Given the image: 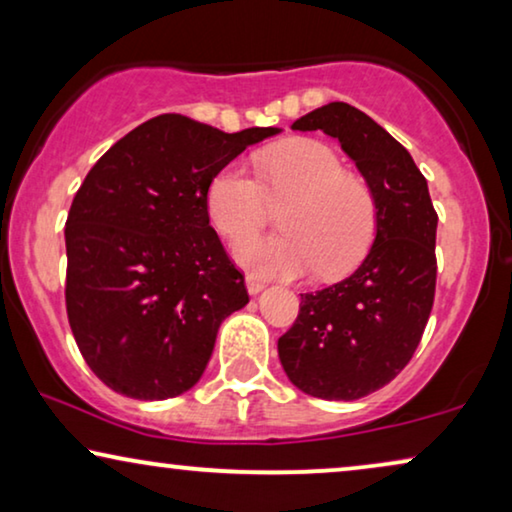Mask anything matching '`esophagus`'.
<instances>
[{
  "label": "esophagus",
  "instance_id": "1",
  "mask_svg": "<svg viewBox=\"0 0 512 512\" xmlns=\"http://www.w3.org/2000/svg\"><path fill=\"white\" fill-rule=\"evenodd\" d=\"M263 286H265V282H263L261 277H256V275H247V289H249L251 296H256L258 291H263Z\"/></svg>",
  "mask_w": 512,
  "mask_h": 512
}]
</instances>
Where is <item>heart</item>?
<instances>
[{
    "mask_svg": "<svg viewBox=\"0 0 512 512\" xmlns=\"http://www.w3.org/2000/svg\"><path fill=\"white\" fill-rule=\"evenodd\" d=\"M256 177L230 163L209 181L205 209L212 226L228 240L253 232L270 204L280 213L279 236L244 238L235 261L258 277H298L319 270L342 277L368 256L380 226V207L368 181L345 170L331 146L293 139L254 158Z\"/></svg>",
    "mask_w": 512,
    "mask_h": 512,
    "instance_id": "1",
    "label": "heart"
}]
</instances>
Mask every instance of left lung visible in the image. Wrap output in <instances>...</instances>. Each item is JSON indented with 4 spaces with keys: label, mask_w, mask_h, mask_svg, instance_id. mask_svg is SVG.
Instances as JSON below:
<instances>
[{
    "label": "left lung",
    "mask_w": 512,
    "mask_h": 512,
    "mask_svg": "<svg viewBox=\"0 0 512 512\" xmlns=\"http://www.w3.org/2000/svg\"><path fill=\"white\" fill-rule=\"evenodd\" d=\"M291 128L338 139L380 207L366 261L328 289L300 293L298 317L277 342L300 391L354 401L394 380L422 340L436 296L438 214L410 153L352 104L331 102Z\"/></svg>",
    "instance_id": "1"
}]
</instances>
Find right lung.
Listing matches in <instances>:
<instances>
[{
	"label": "right lung",
	"instance_id": "right-lung-1",
	"mask_svg": "<svg viewBox=\"0 0 512 512\" xmlns=\"http://www.w3.org/2000/svg\"><path fill=\"white\" fill-rule=\"evenodd\" d=\"M277 132L228 135L163 114L118 139L83 179L65 226L67 317L83 359L116 394H184L205 373L221 321L249 303L205 193L221 167Z\"/></svg>",
	"mask_w": 512,
	"mask_h": 512
}]
</instances>
